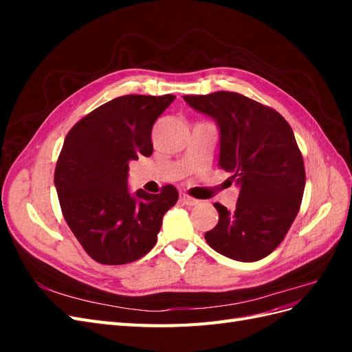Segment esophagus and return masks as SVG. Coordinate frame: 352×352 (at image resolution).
<instances>
[{
    "mask_svg": "<svg viewBox=\"0 0 352 352\" xmlns=\"http://www.w3.org/2000/svg\"><path fill=\"white\" fill-rule=\"evenodd\" d=\"M180 201L184 202V204H186V206H197L198 204V199H195V198H192V197H189L188 194H185V192H182L180 194Z\"/></svg>",
    "mask_w": 352,
    "mask_h": 352,
    "instance_id": "obj_1",
    "label": "esophagus"
}]
</instances>
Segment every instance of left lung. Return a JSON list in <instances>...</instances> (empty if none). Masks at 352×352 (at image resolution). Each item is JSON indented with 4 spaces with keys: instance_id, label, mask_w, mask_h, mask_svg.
Here are the masks:
<instances>
[{
    "instance_id": "left-lung-1",
    "label": "left lung",
    "mask_w": 352,
    "mask_h": 352,
    "mask_svg": "<svg viewBox=\"0 0 352 352\" xmlns=\"http://www.w3.org/2000/svg\"><path fill=\"white\" fill-rule=\"evenodd\" d=\"M220 129L219 167L239 185L236 207L216 202L219 223L210 247L236 261H258L279 247L300 211L305 188L302 154L283 117L238 92L184 95Z\"/></svg>"
}]
</instances>
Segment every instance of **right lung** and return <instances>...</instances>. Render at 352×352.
Returning <instances> with one entry per match:
<instances>
[{
  "mask_svg": "<svg viewBox=\"0 0 352 352\" xmlns=\"http://www.w3.org/2000/svg\"><path fill=\"white\" fill-rule=\"evenodd\" d=\"M175 95H123L100 105L69 131L54 184L63 216L91 258L119 265L150 251L163 216L179 198L167 185L157 195L127 188L129 162L153 154L155 120Z\"/></svg>",
  "mask_w": 352,
  "mask_h": 352,
  "instance_id": "obj_1",
  "label": "right lung"
}]
</instances>
